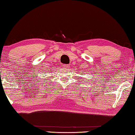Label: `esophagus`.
I'll return each mask as SVG.
<instances>
[{"mask_svg": "<svg viewBox=\"0 0 135 135\" xmlns=\"http://www.w3.org/2000/svg\"><path fill=\"white\" fill-rule=\"evenodd\" d=\"M63 67L64 68H65V69H67V68H68V67H69V65H63Z\"/></svg>", "mask_w": 135, "mask_h": 135, "instance_id": "obj_1", "label": "esophagus"}]
</instances>
